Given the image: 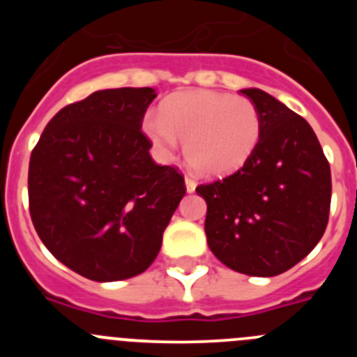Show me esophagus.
<instances>
[{
    "label": "esophagus",
    "instance_id": "esophagus-1",
    "mask_svg": "<svg viewBox=\"0 0 357 357\" xmlns=\"http://www.w3.org/2000/svg\"><path fill=\"white\" fill-rule=\"evenodd\" d=\"M195 188H197V182H195L191 176H185V189H188L189 193H193Z\"/></svg>",
    "mask_w": 357,
    "mask_h": 357
}]
</instances>
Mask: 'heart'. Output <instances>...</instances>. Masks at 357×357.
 Listing matches in <instances>:
<instances>
[{
	"mask_svg": "<svg viewBox=\"0 0 357 357\" xmlns=\"http://www.w3.org/2000/svg\"><path fill=\"white\" fill-rule=\"evenodd\" d=\"M160 155H172L185 141V159L200 175L222 176L247 162L261 135L259 110L245 96L189 91L168 98L160 114L144 118Z\"/></svg>",
	"mask_w": 357,
	"mask_h": 357,
	"instance_id": "b5f03b06",
	"label": "heart"
}]
</instances>
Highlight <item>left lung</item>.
<instances>
[{
  "instance_id": "8db88e82",
  "label": "left lung",
  "mask_w": 357,
  "mask_h": 357,
  "mask_svg": "<svg viewBox=\"0 0 357 357\" xmlns=\"http://www.w3.org/2000/svg\"><path fill=\"white\" fill-rule=\"evenodd\" d=\"M257 107L261 135L238 172L200 184L207 245L225 266L254 277L286 272L317 247L331 209V168L302 116L261 89H243Z\"/></svg>"
}]
</instances>
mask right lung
I'll return each mask as SVG.
<instances>
[{"label":"right lung","instance_id":"right-lung-1","mask_svg":"<svg viewBox=\"0 0 357 357\" xmlns=\"http://www.w3.org/2000/svg\"><path fill=\"white\" fill-rule=\"evenodd\" d=\"M151 87L96 91L50 119L31 150L30 216L56 259L96 282L139 275L155 261L184 175L151 159L141 130Z\"/></svg>","mask_w":357,"mask_h":357}]
</instances>
